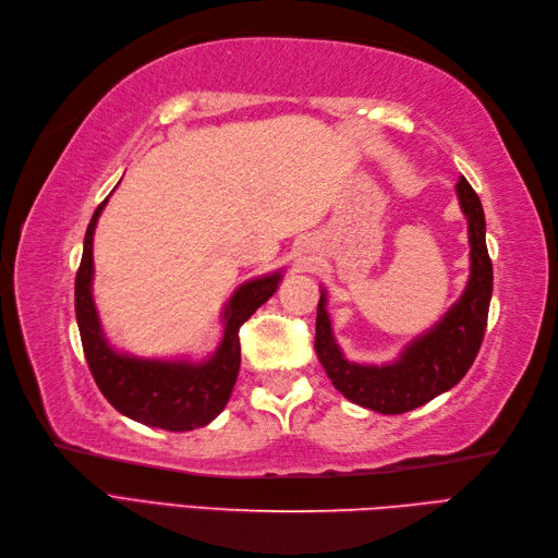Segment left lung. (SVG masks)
Masks as SVG:
<instances>
[{
    "mask_svg": "<svg viewBox=\"0 0 558 558\" xmlns=\"http://www.w3.org/2000/svg\"><path fill=\"white\" fill-rule=\"evenodd\" d=\"M454 190L463 218L469 222V282L436 325L412 338L393 362L356 364L345 359L331 329L327 292L322 290L319 294L315 352L331 385L356 405L383 412V415H401L452 389L475 362L484 329H487L494 271L487 239H484L487 225H484L480 196L463 175Z\"/></svg>",
    "mask_w": 558,
    "mask_h": 558,
    "instance_id": "obj_1",
    "label": "left lung"
}]
</instances>
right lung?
<instances>
[{
    "mask_svg": "<svg viewBox=\"0 0 558 558\" xmlns=\"http://www.w3.org/2000/svg\"><path fill=\"white\" fill-rule=\"evenodd\" d=\"M109 196L87 225L83 259L76 274V322L99 391L118 412L134 422L165 430H194L210 424L225 410L241 366L239 329L262 303L271 299L284 268L250 278L229 296L222 308V338L204 359H155L122 352L106 338L93 296L95 229Z\"/></svg>",
    "mask_w": 558,
    "mask_h": 558,
    "instance_id": "add662e5",
    "label": "right lung"
}]
</instances>
